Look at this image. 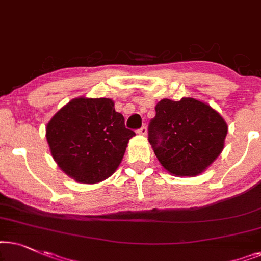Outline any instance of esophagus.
<instances>
[{
    "mask_svg": "<svg viewBox=\"0 0 261 261\" xmlns=\"http://www.w3.org/2000/svg\"><path fill=\"white\" fill-rule=\"evenodd\" d=\"M137 133L140 134V135H142V136H145V135L148 134V130H147V126H142L141 128H138L137 130Z\"/></svg>",
    "mask_w": 261,
    "mask_h": 261,
    "instance_id": "obj_1",
    "label": "esophagus"
}]
</instances>
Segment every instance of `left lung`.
I'll return each mask as SVG.
<instances>
[{
  "label": "left lung",
  "mask_w": 261,
  "mask_h": 261,
  "mask_svg": "<svg viewBox=\"0 0 261 261\" xmlns=\"http://www.w3.org/2000/svg\"><path fill=\"white\" fill-rule=\"evenodd\" d=\"M155 111L148 140L160 163L172 174H199L223 150L227 124L206 103L192 98L163 99Z\"/></svg>",
  "instance_id": "1"
}]
</instances>
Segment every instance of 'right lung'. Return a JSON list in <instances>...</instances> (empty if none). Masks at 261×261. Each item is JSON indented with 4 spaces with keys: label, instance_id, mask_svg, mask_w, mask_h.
I'll return each instance as SVG.
<instances>
[{
    "label": "right lung",
    "instance_id": "add662e5",
    "mask_svg": "<svg viewBox=\"0 0 261 261\" xmlns=\"http://www.w3.org/2000/svg\"><path fill=\"white\" fill-rule=\"evenodd\" d=\"M111 99L71 100L52 117L46 140L55 161L65 174L82 184L112 175L135 136Z\"/></svg>",
    "mask_w": 261,
    "mask_h": 261
}]
</instances>
